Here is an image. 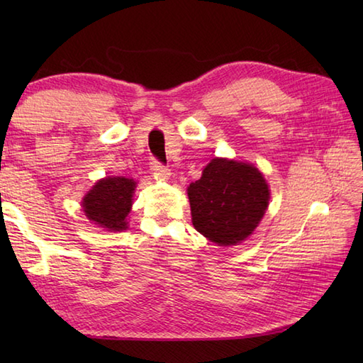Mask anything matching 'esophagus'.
<instances>
[{
  "label": "esophagus",
  "instance_id": "1",
  "mask_svg": "<svg viewBox=\"0 0 363 363\" xmlns=\"http://www.w3.org/2000/svg\"><path fill=\"white\" fill-rule=\"evenodd\" d=\"M150 168L154 174H159V176L168 174V168L164 164H160V162L154 157H151V160H150Z\"/></svg>",
  "mask_w": 363,
  "mask_h": 363
}]
</instances>
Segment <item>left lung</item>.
<instances>
[{"label": "left lung", "mask_w": 363, "mask_h": 363, "mask_svg": "<svg viewBox=\"0 0 363 363\" xmlns=\"http://www.w3.org/2000/svg\"><path fill=\"white\" fill-rule=\"evenodd\" d=\"M191 221L211 242L237 245L252 234L268 207L269 190L257 168L213 159L190 184Z\"/></svg>", "instance_id": "1"}]
</instances>
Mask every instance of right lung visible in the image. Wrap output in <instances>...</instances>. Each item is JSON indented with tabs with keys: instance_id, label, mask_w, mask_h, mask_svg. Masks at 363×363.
I'll list each match as a JSON object with an SVG mask.
<instances>
[{
	"instance_id": "right-lung-1",
	"label": "right lung",
	"mask_w": 363,
	"mask_h": 363,
	"mask_svg": "<svg viewBox=\"0 0 363 363\" xmlns=\"http://www.w3.org/2000/svg\"><path fill=\"white\" fill-rule=\"evenodd\" d=\"M134 189L135 182L128 177H106L84 198V212L95 225L111 230L126 229Z\"/></svg>"
}]
</instances>
